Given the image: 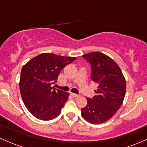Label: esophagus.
<instances>
[{
	"label": "esophagus",
	"instance_id": "34e87169",
	"mask_svg": "<svg viewBox=\"0 0 147 147\" xmlns=\"http://www.w3.org/2000/svg\"><path fill=\"white\" fill-rule=\"evenodd\" d=\"M70 94H71V95H72L73 97H75V98H76V97H79V96H80V95H78V94H77L70 93Z\"/></svg>",
	"mask_w": 147,
	"mask_h": 147
}]
</instances>
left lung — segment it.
<instances>
[{"mask_svg": "<svg viewBox=\"0 0 147 147\" xmlns=\"http://www.w3.org/2000/svg\"><path fill=\"white\" fill-rule=\"evenodd\" d=\"M82 56L91 64V79L98 86L96 95L86 98L82 116L92 124H101L112 118L121 106L126 92L125 79L118 64L108 55L97 51Z\"/></svg>", "mask_w": 147, "mask_h": 147, "instance_id": "1", "label": "left lung"}]
</instances>
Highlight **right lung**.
I'll return each instance as SVG.
<instances>
[{
	"mask_svg": "<svg viewBox=\"0 0 147 147\" xmlns=\"http://www.w3.org/2000/svg\"><path fill=\"white\" fill-rule=\"evenodd\" d=\"M75 57L54 53H41L23 65L20 90L23 102L30 113L42 120H50L60 115L69 94L55 89L60 72L75 61Z\"/></svg>",
	"mask_w": 147,
	"mask_h": 147,
	"instance_id": "1",
	"label": "right lung"
}]
</instances>
